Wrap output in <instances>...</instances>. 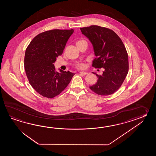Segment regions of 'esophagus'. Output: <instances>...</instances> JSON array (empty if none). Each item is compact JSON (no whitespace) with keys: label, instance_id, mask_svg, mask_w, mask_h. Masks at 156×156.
Instances as JSON below:
<instances>
[{"label":"esophagus","instance_id":"1","mask_svg":"<svg viewBox=\"0 0 156 156\" xmlns=\"http://www.w3.org/2000/svg\"><path fill=\"white\" fill-rule=\"evenodd\" d=\"M80 74H83V75H87L89 74L88 73H86V72H80Z\"/></svg>","mask_w":156,"mask_h":156}]
</instances>
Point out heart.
Masks as SVG:
<instances>
[{"mask_svg":"<svg viewBox=\"0 0 156 156\" xmlns=\"http://www.w3.org/2000/svg\"><path fill=\"white\" fill-rule=\"evenodd\" d=\"M83 41V40H80V41H78L77 42H79V41ZM76 67L77 69L83 70V69H85V63H82V62L77 63L76 65Z\"/></svg>","mask_w":156,"mask_h":156,"instance_id":"obj_1","label":"heart"}]
</instances>
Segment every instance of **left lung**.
Returning a JSON list of instances; mask_svg holds the SVG:
<instances>
[{"label":"left lung","mask_w":156,"mask_h":156,"mask_svg":"<svg viewBox=\"0 0 156 156\" xmlns=\"http://www.w3.org/2000/svg\"><path fill=\"white\" fill-rule=\"evenodd\" d=\"M80 30L94 47L96 57L92 66L104 69L101 75L94 73L98 80L90 89L99 95L113 94L122 86L128 73L129 61L126 47L119 37L109 28L94 25Z\"/></svg>","instance_id":"left-lung-1"}]
</instances>
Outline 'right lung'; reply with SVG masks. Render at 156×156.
<instances>
[{
  "instance_id": "add662e5",
  "label": "right lung",
  "mask_w": 156,
  "mask_h": 156,
  "mask_svg": "<svg viewBox=\"0 0 156 156\" xmlns=\"http://www.w3.org/2000/svg\"><path fill=\"white\" fill-rule=\"evenodd\" d=\"M73 30H47L35 37L27 47L24 70L30 85L41 95L53 98L62 93L75 73L60 70L53 63L63 53Z\"/></svg>"
}]
</instances>
